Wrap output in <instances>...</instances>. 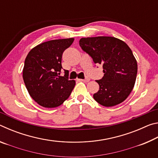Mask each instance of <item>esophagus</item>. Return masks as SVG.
I'll list each match as a JSON object with an SVG mask.
<instances>
[{
    "instance_id": "1",
    "label": "esophagus",
    "mask_w": 158,
    "mask_h": 158,
    "mask_svg": "<svg viewBox=\"0 0 158 158\" xmlns=\"http://www.w3.org/2000/svg\"><path fill=\"white\" fill-rule=\"evenodd\" d=\"M81 81H84V83H87L90 81V79H81Z\"/></svg>"
}]
</instances>
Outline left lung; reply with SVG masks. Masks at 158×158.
<instances>
[{
  "mask_svg": "<svg viewBox=\"0 0 158 158\" xmlns=\"http://www.w3.org/2000/svg\"><path fill=\"white\" fill-rule=\"evenodd\" d=\"M79 44L95 63L103 65L104 77L96 80L100 89L93 95L95 100L109 107L126 100L137 74V60L128 45L116 37L108 36L83 37Z\"/></svg>",
  "mask_w": 158,
  "mask_h": 158,
  "instance_id": "8db88e82",
  "label": "left lung"
}]
</instances>
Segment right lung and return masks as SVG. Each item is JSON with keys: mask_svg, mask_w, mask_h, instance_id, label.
Segmentation results:
<instances>
[{"mask_svg": "<svg viewBox=\"0 0 158 158\" xmlns=\"http://www.w3.org/2000/svg\"><path fill=\"white\" fill-rule=\"evenodd\" d=\"M74 38L53 40L33 48L25 59L23 79L31 97L45 108L60 106L70 95L76 82L68 79V71L60 76L64 51Z\"/></svg>", "mask_w": 158, "mask_h": 158, "instance_id": "right-lung-1", "label": "right lung"}]
</instances>
